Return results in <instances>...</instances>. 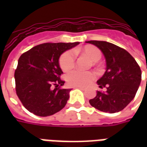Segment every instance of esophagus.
Returning <instances> with one entry per match:
<instances>
[{
  "mask_svg": "<svg viewBox=\"0 0 147 147\" xmlns=\"http://www.w3.org/2000/svg\"><path fill=\"white\" fill-rule=\"evenodd\" d=\"M76 88H78V89H80L81 90H86V88H84V87H82V86H77Z\"/></svg>",
  "mask_w": 147,
  "mask_h": 147,
  "instance_id": "esophagus-1",
  "label": "esophagus"
}]
</instances>
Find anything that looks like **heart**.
I'll use <instances>...</instances> for the list:
<instances>
[{"label": "heart", "instance_id": "1", "mask_svg": "<svg viewBox=\"0 0 147 147\" xmlns=\"http://www.w3.org/2000/svg\"><path fill=\"white\" fill-rule=\"evenodd\" d=\"M80 53L82 54L86 55L90 58V60L94 63L98 62L102 58V52L98 48L93 45H86L81 49H80ZM60 67L64 71L72 69L76 64V58L73 53L70 50L64 52L61 55L59 60ZM95 75L91 71H80L74 70L68 72L66 76V80L67 83L71 86H86L90 83H92L94 80Z\"/></svg>", "mask_w": 147, "mask_h": 147}]
</instances>
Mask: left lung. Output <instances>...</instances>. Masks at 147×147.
Masks as SVG:
<instances>
[{"mask_svg":"<svg viewBox=\"0 0 147 147\" xmlns=\"http://www.w3.org/2000/svg\"><path fill=\"white\" fill-rule=\"evenodd\" d=\"M102 52L106 61V71L97 83L105 92L97 91L90 104L105 113H114L123 110L135 98L141 83L142 71L129 53L113 43L88 41Z\"/></svg>","mask_w":147,"mask_h":147,"instance_id":"obj_1","label":"left lung"}]
</instances>
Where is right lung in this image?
<instances>
[{"mask_svg": "<svg viewBox=\"0 0 147 147\" xmlns=\"http://www.w3.org/2000/svg\"><path fill=\"white\" fill-rule=\"evenodd\" d=\"M80 42L43 43L21 55L15 71L16 91L27 110L39 117L53 115L64 108L71 89H63L61 55Z\"/></svg>", "mask_w": 147, "mask_h": 147, "instance_id": "obj_1", "label": "right lung"}]
</instances>
